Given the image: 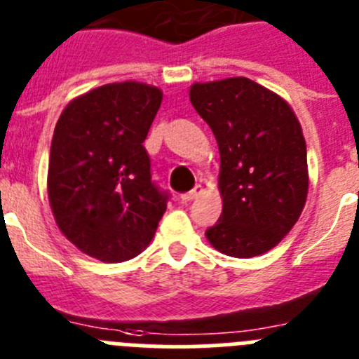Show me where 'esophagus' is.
Segmentation results:
<instances>
[{
    "label": "esophagus",
    "mask_w": 359,
    "mask_h": 359,
    "mask_svg": "<svg viewBox=\"0 0 359 359\" xmlns=\"http://www.w3.org/2000/svg\"><path fill=\"white\" fill-rule=\"evenodd\" d=\"M203 192H205L203 185H196V189L190 190V192H187V194H183L182 199H183V201H194V199H197V197L201 196Z\"/></svg>",
    "instance_id": "34e87169"
}]
</instances>
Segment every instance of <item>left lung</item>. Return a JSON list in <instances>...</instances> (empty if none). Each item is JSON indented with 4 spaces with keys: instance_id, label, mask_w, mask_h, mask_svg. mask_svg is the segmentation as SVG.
Wrapping results in <instances>:
<instances>
[{
    "instance_id": "obj_1",
    "label": "left lung",
    "mask_w": 359,
    "mask_h": 359,
    "mask_svg": "<svg viewBox=\"0 0 359 359\" xmlns=\"http://www.w3.org/2000/svg\"><path fill=\"white\" fill-rule=\"evenodd\" d=\"M189 96L220 153L222 213L206 238L233 258L271 251L306 205L310 176L297 115L276 92L244 76L194 83Z\"/></svg>"
}]
</instances>
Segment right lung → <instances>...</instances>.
<instances>
[{
	"label": "right lung",
	"mask_w": 359,
	"mask_h": 359,
	"mask_svg": "<svg viewBox=\"0 0 359 359\" xmlns=\"http://www.w3.org/2000/svg\"><path fill=\"white\" fill-rule=\"evenodd\" d=\"M163 92L140 81L101 85L60 114L48 167L49 206L62 235L107 263L149 245L167 208L142 142Z\"/></svg>",
	"instance_id": "add662e5"
}]
</instances>
